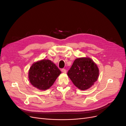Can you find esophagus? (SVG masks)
<instances>
[{
	"instance_id": "esophagus-1",
	"label": "esophagus",
	"mask_w": 126,
	"mask_h": 126,
	"mask_svg": "<svg viewBox=\"0 0 126 126\" xmlns=\"http://www.w3.org/2000/svg\"><path fill=\"white\" fill-rule=\"evenodd\" d=\"M62 71L63 72V73H66L67 70L65 69H62Z\"/></svg>"
}]
</instances>
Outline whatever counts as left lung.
<instances>
[{"label":"left lung","mask_w":126,"mask_h":126,"mask_svg":"<svg viewBox=\"0 0 126 126\" xmlns=\"http://www.w3.org/2000/svg\"><path fill=\"white\" fill-rule=\"evenodd\" d=\"M99 74L96 63L89 57L76 59L67 73L74 85L82 90L88 89L93 86Z\"/></svg>","instance_id":"1"}]
</instances>
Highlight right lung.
Here are the masks:
<instances>
[{
  "instance_id": "right-lung-1",
  "label": "right lung",
  "mask_w": 126,
  "mask_h": 126,
  "mask_svg": "<svg viewBox=\"0 0 126 126\" xmlns=\"http://www.w3.org/2000/svg\"><path fill=\"white\" fill-rule=\"evenodd\" d=\"M62 73L56 64L49 59H43L34 63L28 71L31 84L38 89L46 90L54 84Z\"/></svg>"
}]
</instances>
